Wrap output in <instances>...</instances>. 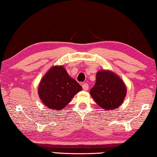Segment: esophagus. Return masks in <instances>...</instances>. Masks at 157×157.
Masks as SVG:
<instances>
[{
  "label": "esophagus",
  "mask_w": 157,
  "mask_h": 157,
  "mask_svg": "<svg viewBox=\"0 0 157 157\" xmlns=\"http://www.w3.org/2000/svg\"><path fill=\"white\" fill-rule=\"evenodd\" d=\"M82 89L84 90H87L88 89H89V85H88L87 83H83L82 84Z\"/></svg>",
  "instance_id": "esophagus-1"
}]
</instances>
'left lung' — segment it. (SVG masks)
Returning a JSON list of instances; mask_svg holds the SVG:
<instances>
[{"label": "left lung", "mask_w": 157, "mask_h": 157, "mask_svg": "<svg viewBox=\"0 0 157 157\" xmlns=\"http://www.w3.org/2000/svg\"><path fill=\"white\" fill-rule=\"evenodd\" d=\"M127 93L123 81L110 71L97 73L96 83L90 90V94L97 104L104 109H114L120 107Z\"/></svg>", "instance_id": "1"}]
</instances>
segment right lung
Instances as JSON below:
<instances>
[{
    "label": "right lung",
    "instance_id": "right-lung-1",
    "mask_svg": "<svg viewBox=\"0 0 157 157\" xmlns=\"http://www.w3.org/2000/svg\"><path fill=\"white\" fill-rule=\"evenodd\" d=\"M82 87L69 76L64 67H52L42 79L38 93L45 107L60 110L65 107Z\"/></svg>",
    "mask_w": 157,
    "mask_h": 157
}]
</instances>
